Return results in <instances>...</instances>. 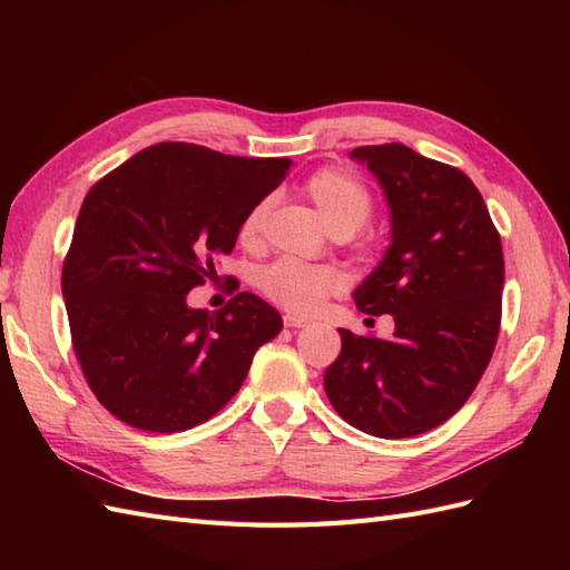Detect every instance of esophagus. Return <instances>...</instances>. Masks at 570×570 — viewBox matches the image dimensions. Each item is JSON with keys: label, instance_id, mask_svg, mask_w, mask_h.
<instances>
[{"label": "esophagus", "instance_id": "esophagus-1", "mask_svg": "<svg viewBox=\"0 0 570 570\" xmlns=\"http://www.w3.org/2000/svg\"><path fill=\"white\" fill-rule=\"evenodd\" d=\"M284 325H286V328H306L308 318L294 316V313H286V316H284Z\"/></svg>", "mask_w": 570, "mask_h": 570}]
</instances>
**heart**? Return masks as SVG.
<instances>
[{
	"label": "heart",
	"mask_w": 570,
	"mask_h": 570,
	"mask_svg": "<svg viewBox=\"0 0 570 570\" xmlns=\"http://www.w3.org/2000/svg\"><path fill=\"white\" fill-rule=\"evenodd\" d=\"M306 196L316 205L318 217L331 233L355 235L370 220L372 196L362 180L343 168H321L306 180ZM266 200L245 213L237 237L242 245H252L259 237ZM257 286L266 298L296 313L316 311L325 298L341 292L345 276L328 264H304L296 259H276L257 274Z\"/></svg>",
	"instance_id": "1"
}]
</instances>
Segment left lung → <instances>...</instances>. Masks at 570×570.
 Returning <instances> with one entry per match:
<instances>
[{
    "mask_svg": "<svg viewBox=\"0 0 570 570\" xmlns=\"http://www.w3.org/2000/svg\"><path fill=\"white\" fill-rule=\"evenodd\" d=\"M377 176L392 245L353 294L394 318L390 341L341 331L323 386L350 426L377 439L426 433L468 402L498 343L504 257L475 184L404 144L350 151Z\"/></svg>",
    "mask_w": 570,
    "mask_h": 570,
    "instance_id": "8db88e82",
    "label": "left lung"
}]
</instances>
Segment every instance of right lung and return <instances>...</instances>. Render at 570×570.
Returning a JSON list of instances; mask_svg holds the SVG:
<instances>
[{"label":"right lung","mask_w":570,"mask_h":570,"mask_svg":"<svg viewBox=\"0 0 570 570\" xmlns=\"http://www.w3.org/2000/svg\"><path fill=\"white\" fill-rule=\"evenodd\" d=\"M288 168V159L161 141L88 190L60 288L85 380L119 421L151 433L198 426L282 331L278 311L249 292L215 313L186 296L215 276L242 217Z\"/></svg>","instance_id":"add662e5"}]
</instances>
